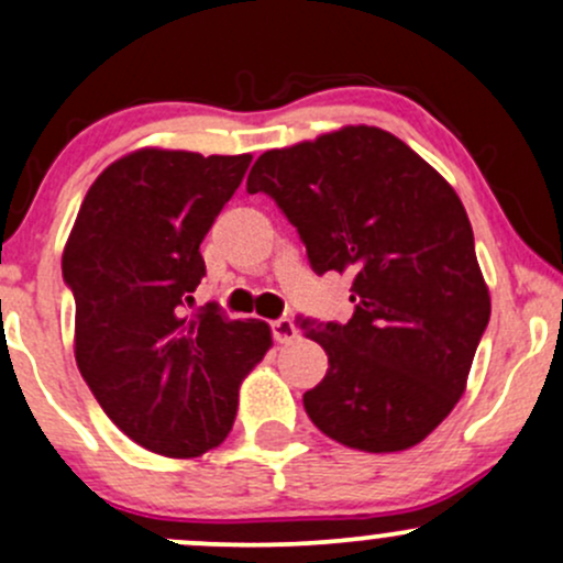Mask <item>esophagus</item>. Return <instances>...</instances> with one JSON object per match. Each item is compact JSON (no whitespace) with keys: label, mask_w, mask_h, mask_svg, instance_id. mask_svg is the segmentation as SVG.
<instances>
[{"label":"esophagus","mask_w":563,"mask_h":563,"mask_svg":"<svg viewBox=\"0 0 563 563\" xmlns=\"http://www.w3.org/2000/svg\"><path fill=\"white\" fill-rule=\"evenodd\" d=\"M272 334H275L277 342H283V345H288V342L297 340L299 329L294 327L291 318H277V321L272 323Z\"/></svg>","instance_id":"1"}]
</instances>
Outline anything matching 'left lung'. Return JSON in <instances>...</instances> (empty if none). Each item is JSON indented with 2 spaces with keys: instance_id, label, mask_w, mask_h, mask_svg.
<instances>
[{
  "instance_id": "obj_1",
  "label": "left lung",
  "mask_w": 563,
  "mask_h": 563,
  "mask_svg": "<svg viewBox=\"0 0 563 563\" xmlns=\"http://www.w3.org/2000/svg\"><path fill=\"white\" fill-rule=\"evenodd\" d=\"M247 191L269 194L310 266L351 272L347 323H301L327 351L305 394L323 434L366 453L423 442L466 388L490 318L475 234L451 183L377 126H342L256 158Z\"/></svg>"
}]
</instances>
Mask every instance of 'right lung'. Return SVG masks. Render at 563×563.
<instances>
[{"label":"right lung","instance_id":"1","mask_svg":"<svg viewBox=\"0 0 563 563\" xmlns=\"http://www.w3.org/2000/svg\"><path fill=\"white\" fill-rule=\"evenodd\" d=\"M251 158L126 153L88 188L64 245L82 380L129 440L167 459L227 440L242 380L272 347L258 318L183 310L205 277L199 245Z\"/></svg>","mask_w":563,"mask_h":563}]
</instances>
